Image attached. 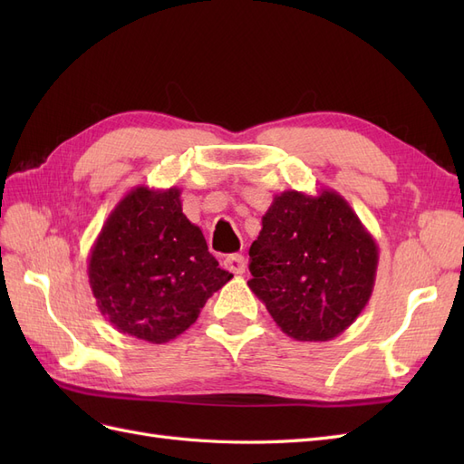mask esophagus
<instances>
[{"label":"esophagus","instance_id":"34e87169","mask_svg":"<svg viewBox=\"0 0 464 464\" xmlns=\"http://www.w3.org/2000/svg\"><path fill=\"white\" fill-rule=\"evenodd\" d=\"M224 265L227 269L234 275H244L246 273V257L242 254H232L227 259H224Z\"/></svg>","mask_w":464,"mask_h":464}]
</instances>
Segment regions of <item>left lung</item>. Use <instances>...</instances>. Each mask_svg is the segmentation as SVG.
Listing matches in <instances>:
<instances>
[{
    "instance_id": "8db88e82",
    "label": "left lung",
    "mask_w": 464,
    "mask_h": 464,
    "mask_svg": "<svg viewBox=\"0 0 464 464\" xmlns=\"http://www.w3.org/2000/svg\"><path fill=\"white\" fill-rule=\"evenodd\" d=\"M249 247L247 286L280 331L325 343L346 331L370 302L379 249L354 208L333 189L275 195Z\"/></svg>"
}]
</instances>
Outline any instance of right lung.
<instances>
[{"mask_svg":"<svg viewBox=\"0 0 464 464\" xmlns=\"http://www.w3.org/2000/svg\"><path fill=\"white\" fill-rule=\"evenodd\" d=\"M179 193L133 188L108 215L89 256L98 310L120 333L152 344L189 329L232 278L181 213Z\"/></svg>","mask_w":464,"mask_h":464,"instance_id":"obj_1","label":"right lung"}]
</instances>
